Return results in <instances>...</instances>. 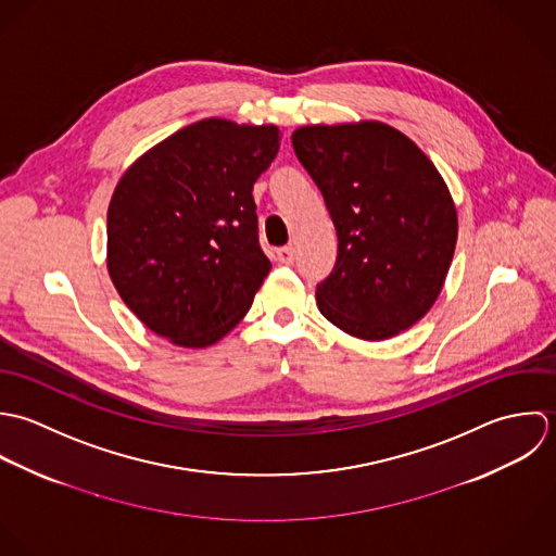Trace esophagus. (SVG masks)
<instances>
[{
  "label": "esophagus",
  "mask_w": 556,
  "mask_h": 556,
  "mask_svg": "<svg viewBox=\"0 0 556 556\" xmlns=\"http://www.w3.org/2000/svg\"><path fill=\"white\" fill-rule=\"evenodd\" d=\"M277 260L281 264H292L294 262V249L292 247H281L277 249Z\"/></svg>",
  "instance_id": "obj_1"
}]
</instances>
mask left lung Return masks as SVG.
I'll list each match as a JSON object with an SVG mask.
<instances>
[{"mask_svg":"<svg viewBox=\"0 0 556 556\" xmlns=\"http://www.w3.org/2000/svg\"><path fill=\"white\" fill-rule=\"evenodd\" d=\"M292 146L337 231L333 273L316 290L320 314L365 341L417 325L443 290L457 240L455 204L434 163L376 119L301 126Z\"/></svg>","mask_w":556,"mask_h":556,"instance_id":"8db88e82","label":"left lung"}]
</instances>
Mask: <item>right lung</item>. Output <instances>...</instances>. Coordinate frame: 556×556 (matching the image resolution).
I'll use <instances>...</instances> for the list:
<instances>
[{
  "label": "right lung",
  "instance_id": "obj_1",
  "mask_svg": "<svg viewBox=\"0 0 556 556\" xmlns=\"http://www.w3.org/2000/svg\"><path fill=\"white\" fill-rule=\"evenodd\" d=\"M279 141L275 124L206 117L122 174L108 211V270L152 333L206 348L249 312L270 270L251 191Z\"/></svg>",
  "mask_w": 556,
  "mask_h": 556
}]
</instances>
